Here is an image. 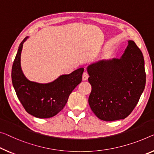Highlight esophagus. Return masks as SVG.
Segmentation results:
<instances>
[{
	"instance_id": "34e87169",
	"label": "esophagus",
	"mask_w": 154,
	"mask_h": 154,
	"mask_svg": "<svg viewBox=\"0 0 154 154\" xmlns=\"http://www.w3.org/2000/svg\"><path fill=\"white\" fill-rule=\"evenodd\" d=\"M88 78H89L88 73H87V72H84L83 74H82V80H86L88 79Z\"/></svg>"
}]
</instances>
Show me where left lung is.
I'll list each match as a JSON object with an SVG mask.
<instances>
[{
  "mask_svg": "<svg viewBox=\"0 0 154 154\" xmlns=\"http://www.w3.org/2000/svg\"><path fill=\"white\" fill-rule=\"evenodd\" d=\"M120 58L100 60L87 67L91 85V109L99 119L113 121L127 118L145 89V60L133 41Z\"/></svg>",
  "mask_w": 154,
  "mask_h": 154,
  "instance_id": "left-lung-1",
  "label": "left lung"
}]
</instances>
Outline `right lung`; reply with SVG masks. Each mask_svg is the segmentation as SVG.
Segmentation results:
<instances>
[{
    "label": "right lung",
    "mask_w": 154,
    "mask_h": 154,
    "mask_svg": "<svg viewBox=\"0 0 154 154\" xmlns=\"http://www.w3.org/2000/svg\"><path fill=\"white\" fill-rule=\"evenodd\" d=\"M25 37L18 47L14 59L11 80L18 100L26 112L39 118L56 116L65 107L70 94L82 81L83 68L75 70L70 74L62 75L54 81L41 84L29 81L23 74L20 67V54Z\"/></svg>",
    "instance_id": "right-lung-1"
}]
</instances>
